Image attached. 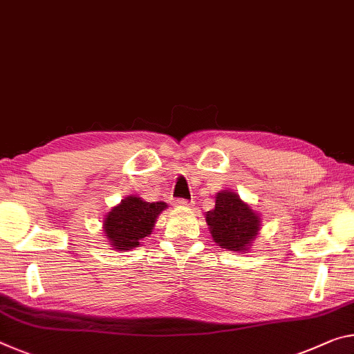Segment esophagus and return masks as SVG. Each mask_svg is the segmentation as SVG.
<instances>
[{"instance_id": "1", "label": "esophagus", "mask_w": 354, "mask_h": 354, "mask_svg": "<svg viewBox=\"0 0 354 354\" xmlns=\"http://www.w3.org/2000/svg\"><path fill=\"white\" fill-rule=\"evenodd\" d=\"M175 205H176V206H189V205H192V201L184 200V198H176V200H175Z\"/></svg>"}]
</instances>
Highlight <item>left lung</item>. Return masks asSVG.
Instances as JSON below:
<instances>
[{"mask_svg":"<svg viewBox=\"0 0 354 354\" xmlns=\"http://www.w3.org/2000/svg\"><path fill=\"white\" fill-rule=\"evenodd\" d=\"M212 239L223 249L248 250L260 230V217L236 194L222 190L216 195L214 209L206 212Z\"/></svg>","mask_w":354,"mask_h":354,"instance_id":"1","label":"left lung"}]
</instances>
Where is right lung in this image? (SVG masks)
Wrapping results in <instances>:
<instances>
[{
  "instance_id": "right-lung-1",
  "label": "right lung",
  "mask_w": 354,
  "mask_h": 354,
  "mask_svg": "<svg viewBox=\"0 0 354 354\" xmlns=\"http://www.w3.org/2000/svg\"><path fill=\"white\" fill-rule=\"evenodd\" d=\"M167 207L164 201H143L138 197H127L113 207L104 221V233L116 250L138 248L140 241L153 232L157 216Z\"/></svg>"
}]
</instances>
